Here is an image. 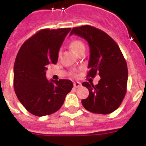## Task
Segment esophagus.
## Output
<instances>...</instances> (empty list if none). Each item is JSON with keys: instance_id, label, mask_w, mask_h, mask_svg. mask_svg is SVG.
Returning <instances> with one entry per match:
<instances>
[{"instance_id": "obj_1", "label": "esophagus", "mask_w": 146, "mask_h": 146, "mask_svg": "<svg viewBox=\"0 0 146 146\" xmlns=\"http://www.w3.org/2000/svg\"><path fill=\"white\" fill-rule=\"evenodd\" d=\"M81 85H82V84H81V83H79V82H74V83H73V86L75 87V88H79Z\"/></svg>"}]
</instances>
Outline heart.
<instances>
[{
    "instance_id": "b5f03b06",
    "label": "heart",
    "mask_w": 146,
    "mask_h": 146,
    "mask_svg": "<svg viewBox=\"0 0 146 146\" xmlns=\"http://www.w3.org/2000/svg\"><path fill=\"white\" fill-rule=\"evenodd\" d=\"M70 48L72 49L73 52L78 54L79 52H81L82 50H84V45L80 40H77V39H74L73 41H71L70 44ZM61 52H58V55L60 56Z\"/></svg>"
}]
</instances>
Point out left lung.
Wrapping results in <instances>:
<instances>
[{"instance_id": "8db88e82", "label": "left lung", "mask_w": 146, "mask_h": 146, "mask_svg": "<svg viewBox=\"0 0 146 146\" xmlns=\"http://www.w3.org/2000/svg\"><path fill=\"white\" fill-rule=\"evenodd\" d=\"M79 35L90 46L87 77L101 79L96 85L84 82L89 96L82 100L86 110L94 113L109 114L122 103L127 91L128 67L118 44L105 32L90 25L73 28L70 35Z\"/></svg>"}]
</instances>
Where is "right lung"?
<instances>
[{
  "mask_svg": "<svg viewBox=\"0 0 146 146\" xmlns=\"http://www.w3.org/2000/svg\"><path fill=\"white\" fill-rule=\"evenodd\" d=\"M70 29H41L22 44L17 54L15 92L23 106L35 116L43 117L58 111L73 88L70 80L49 82L46 78L47 67L57 63L59 49Z\"/></svg>",
  "mask_w": 146,
  "mask_h": 146,
  "instance_id": "1",
  "label": "right lung"
}]
</instances>
